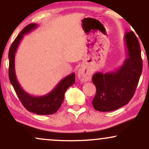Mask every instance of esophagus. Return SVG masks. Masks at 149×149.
Instances as JSON below:
<instances>
[{"label":"esophagus","mask_w":149,"mask_h":149,"mask_svg":"<svg viewBox=\"0 0 149 149\" xmlns=\"http://www.w3.org/2000/svg\"><path fill=\"white\" fill-rule=\"evenodd\" d=\"M78 78L81 82H87L91 80L92 78V71L90 70L86 69L85 68L81 67L78 70V74H77Z\"/></svg>","instance_id":"obj_1"}]
</instances>
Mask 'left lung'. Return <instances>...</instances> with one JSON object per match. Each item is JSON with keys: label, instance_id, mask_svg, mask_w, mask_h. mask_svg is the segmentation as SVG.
Returning <instances> with one entry per match:
<instances>
[{"label": "left lung", "instance_id": "obj_1", "mask_svg": "<svg viewBox=\"0 0 149 149\" xmlns=\"http://www.w3.org/2000/svg\"><path fill=\"white\" fill-rule=\"evenodd\" d=\"M126 59L116 71L92 76L97 89L92 105L99 111H112L128 104L134 95L141 72L142 59L138 39L133 31L124 36Z\"/></svg>", "mask_w": 149, "mask_h": 149}]
</instances>
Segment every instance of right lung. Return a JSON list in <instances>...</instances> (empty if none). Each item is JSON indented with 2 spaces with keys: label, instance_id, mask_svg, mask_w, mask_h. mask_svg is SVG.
<instances>
[{
  "label": "right lung",
  "instance_id": "right-lung-1",
  "mask_svg": "<svg viewBox=\"0 0 149 149\" xmlns=\"http://www.w3.org/2000/svg\"><path fill=\"white\" fill-rule=\"evenodd\" d=\"M37 24L33 23L27 25L22 29L17 37L12 44L8 54L9 58V78L15 92L21 101L22 105L29 111L38 115H50L56 113L61 107L64 99V94L67 89L75 83V73H71L69 76L61 79L51 92L42 96H33L24 91L17 79L15 68V53L24 35L30 33L36 29Z\"/></svg>",
  "mask_w": 149,
  "mask_h": 149
}]
</instances>
